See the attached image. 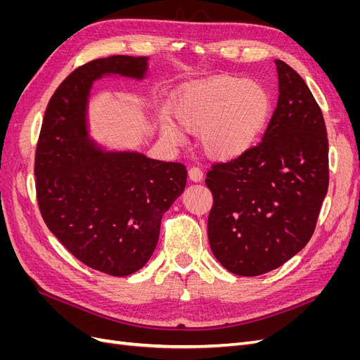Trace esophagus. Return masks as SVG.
<instances>
[{"mask_svg":"<svg viewBox=\"0 0 360 360\" xmlns=\"http://www.w3.org/2000/svg\"><path fill=\"white\" fill-rule=\"evenodd\" d=\"M189 179L192 181H201L202 180V171L198 167H192L189 169Z\"/></svg>","mask_w":360,"mask_h":360,"instance_id":"esophagus-1","label":"esophagus"}]
</instances>
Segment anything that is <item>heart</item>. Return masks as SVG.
<instances>
[{
	"label": "heart",
	"instance_id": "heart-1",
	"mask_svg": "<svg viewBox=\"0 0 360 360\" xmlns=\"http://www.w3.org/2000/svg\"><path fill=\"white\" fill-rule=\"evenodd\" d=\"M270 91L254 79L219 76L183 89L172 102L181 129L201 134L205 155L214 160H234L252 148L271 117ZM180 127L163 118L162 135L172 144L183 143Z\"/></svg>",
	"mask_w": 360,
	"mask_h": 360
}]
</instances>
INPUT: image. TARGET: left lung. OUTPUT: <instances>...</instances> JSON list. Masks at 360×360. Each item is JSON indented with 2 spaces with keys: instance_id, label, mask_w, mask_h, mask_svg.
<instances>
[{
  "instance_id": "obj_1",
  "label": "left lung",
  "mask_w": 360,
  "mask_h": 360,
  "mask_svg": "<svg viewBox=\"0 0 360 360\" xmlns=\"http://www.w3.org/2000/svg\"><path fill=\"white\" fill-rule=\"evenodd\" d=\"M276 110L261 143L207 172L213 207L207 233L216 259L234 275L275 270L314 234L329 188V141L302 76L275 60Z\"/></svg>"
}]
</instances>
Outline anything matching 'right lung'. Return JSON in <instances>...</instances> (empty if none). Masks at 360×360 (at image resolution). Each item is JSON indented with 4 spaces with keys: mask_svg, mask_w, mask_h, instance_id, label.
<instances>
[{
    "mask_svg": "<svg viewBox=\"0 0 360 360\" xmlns=\"http://www.w3.org/2000/svg\"><path fill=\"white\" fill-rule=\"evenodd\" d=\"M147 57L111 56L75 69L48 103L36 148L37 202L49 231L81 263L111 276L144 267L162 216L186 186L183 163L102 151L89 136L91 85L105 75L143 79Z\"/></svg>",
    "mask_w": 360,
    "mask_h": 360,
    "instance_id": "obj_1",
    "label": "right lung"
}]
</instances>
